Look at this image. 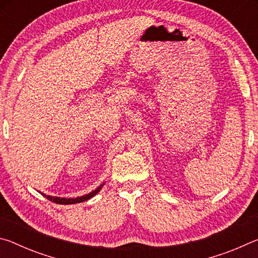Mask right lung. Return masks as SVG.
<instances>
[{"mask_svg":"<svg viewBox=\"0 0 258 258\" xmlns=\"http://www.w3.org/2000/svg\"><path fill=\"white\" fill-rule=\"evenodd\" d=\"M103 184H104V183H103ZM103 184H102V185H103ZM102 185H100V186L97 187V189H95L94 191L90 192V194H87V195H85V196H82V197H77V198H60V197H52V196H46V195H44V194H42V195L44 196V197H45L46 199H49L50 202H52V203L60 204V205H71V204L83 203V202H85V200H89V199H91L92 197H94V196L97 195L100 190H101Z\"/></svg>","mask_w":258,"mask_h":258,"instance_id":"obj_1","label":"right lung"}]
</instances>
